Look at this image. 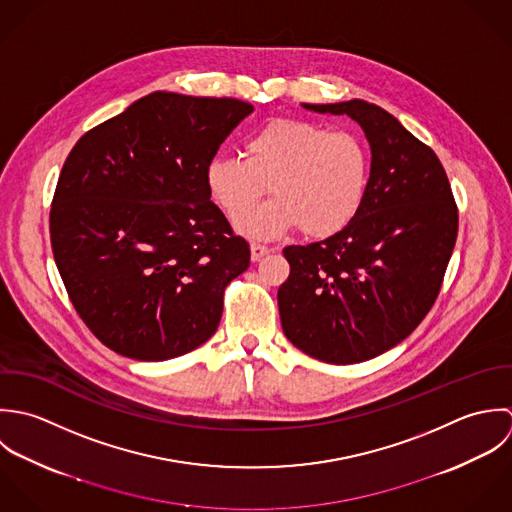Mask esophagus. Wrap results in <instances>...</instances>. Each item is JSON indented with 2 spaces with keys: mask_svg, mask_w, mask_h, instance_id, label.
Returning a JSON list of instances; mask_svg holds the SVG:
<instances>
[{
  "mask_svg": "<svg viewBox=\"0 0 512 512\" xmlns=\"http://www.w3.org/2000/svg\"><path fill=\"white\" fill-rule=\"evenodd\" d=\"M273 249L267 247V245H261V243H253L251 245V259L253 261H261L265 255H269Z\"/></svg>",
  "mask_w": 512,
  "mask_h": 512,
  "instance_id": "34e87169",
  "label": "esophagus"
}]
</instances>
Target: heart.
<instances>
[{"mask_svg": "<svg viewBox=\"0 0 512 512\" xmlns=\"http://www.w3.org/2000/svg\"><path fill=\"white\" fill-rule=\"evenodd\" d=\"M243 156H217L205 168L213 202L237 221L269 189L276 200L237 223L271 239L299 227L312 239L342 231L362 209L372 156L362 136L307 120H271L249 134Z\"/></svg>", "mask_w": 512, "mask_h": 512, "instance_id": "1", "label": "heart"}]
</instances>
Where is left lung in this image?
I'll use <instances>...</instances> for the list:
<instances>
[{"label":"left lung","instance_id":"obj_1","mask_svg":"<svg viewBox=\"0 0 512 512\" xmlns=\"http://www.w3.org/2000/svg\"><path fill=\"white\" fill-rule=\"evenodd\" d=\"M348 114L372 150L366 200L338 233L283 249L277 301L285 336L326 364H358L409 336L431 310L451 259L459 211L435 152L366 101L305 104Z\"/></svg>","mask_w":512,"mask_h":512}]
</instances>
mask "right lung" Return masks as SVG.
Segmentation results:
<instances>
[{
    "instance_id": "right-lung-1",
    "label": "right lung",
    "mask_w": 512,
    "mask_h": 512,
    "mask_svg": "<svg viewBox=\"0 0 512 512\" xmlns=\"http://www.w3.org/2000/svg\"><path fill=\"white\" fill-rule=\"evenodd\" d=\"M251 112L156 91L69 152L49 213L53 257L73 307L116 354L162 362L217 330L251 251L209 200L205 168Z\"/></svg>"
}]
</instances>
